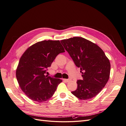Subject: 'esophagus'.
I'll return each instance as SVG.
<instances>
[{
    "label": "esophagus",
    "mask_w": 126,
    "mask_h": 126,
    "mask_svg": "<svg viewBox=\"0 0 126 126\" xmlns=\"http://www.w3.org/2000/svg\"><path fill=\"white\" fill-rule=\"evenodd\" d=\"M63 80L66 81V82H69L70 80V79H63Z\"/></svg>",
    "instance_id": "esophagus-1"
}]
</instances>
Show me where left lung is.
Masks as SVG:
<instances>
[{
    "label": "left lung",
    "instance_id": "1",
    "mask_svg": "<svg viewBox=\"0 0 126 126\" xmlns=\"http://www.w3.org/2000/svg\"><path fill=\"white\" fill-rule=\"evenodd\" d=\"M60 42L82 74V79L78 80L77 88L71 93L81 100L96 96L105 86L110 76V63L104 51L82 37Z\"/></svg>",
    "mask_w": 126,
    "mask_h": 126
}]
</instances>
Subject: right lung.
I'll use <instances>...</instances> for the list:
<instances>
[{"label":"right lung","instance_id":"obj_1","mask_svg":"<svg viewBox=\"0 0 126 126\" xmlns=\"http://www.w3.org/2000/svg\"><path fill=\"white\" fill-rule=\"evenodd\" d=\"M64 51L59 40H44L32 45L22 55L16 78L21 90L30 99L44 102L54 94L62 80L46 74L57 56Z\"/></svg>","mask_w":126,"mask_h":126}]
</instances>
